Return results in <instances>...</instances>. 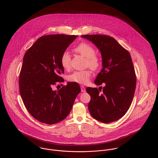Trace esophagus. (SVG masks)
Instances as JSON below:
<instances>
[{
  "label": "esophagus",
  "instance_id": "obj_1",
  "mask_svg": "<svg viewBox=\"0 0 158 158\" xmlns=\"http://www.w3.org/2000/svg\"><path fill=\"white\" fill-rule=\"evenodd\" d=\"M80 88H81V90L82 92H86V88L84 86H81Z\"/></svg>",
  "mask_w": 158,
  "mask_h": 158
}]
</instances>
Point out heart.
Instances as JSON below:
<instances>
[{"label": "heart", "instance_id": "obj_1", "mask_svg": "<svg viewBox=\"0 0 158 158\" xmlns=\"http://www.w3.org/2000/svg\"><path fill=\"white\" fill-rule=\"evenodd\" d=\"M74 51L76 53H79L86 59V66H88L91 69L95 70L100 66V60L95 56L96 52L94 48L88 43H83L77 45ZM70 60L71 57L69 53L67 52H64L60 59V63L63 69L68 70L70 67ZM91 77V72L89 69L84 70L75 71L69 75L68 80L81 85L86 84Z\"/></svg>", "mask_w": 158, "mask_h": 158}]
</instances>
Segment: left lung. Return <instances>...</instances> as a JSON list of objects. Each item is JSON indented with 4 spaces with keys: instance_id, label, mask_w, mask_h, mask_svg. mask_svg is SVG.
<instances>
[{
    "instance_id": "8db88e82",
    "label": "left lung",
    "mask_w": 158,
    "mask_h": 158,
    "mask_svg": "<svg viewBox=\"0 0 158 158\" xmlns=\"http://www.w3.org/2000/svg\"><path fill=\"white\" fill-rule=\"evenodd\" d=\"M100 50L103 68L94 83L105 86L87 88L90 95L88 110L93 118L108 123L122 118L130 108L136 86V77L130 53L113 37L101 35H82ZM100 88V87H99Z\"/></svg>"
}]
</instances>
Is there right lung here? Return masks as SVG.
<instances>
[{
  "label": "right lung",
  "mask_w": 158,
  "mask_h": 158,
  "mask_svg": "<svg viewBox=\"0 0 158 158\" xmlns=\"http://www.w3.org/2000/svg\"><path fill=\"white\" fill-rule=\"evenodd\" d=\"M77 36L49 35L40 38L24 55L19 74V91L23 104L35 118L48 125L64 120L70 112L81 88L78 83L53 90L64 81L60 59Z\"/></svg>",
  "instance_id": "obj_1"
}]
</instances>
